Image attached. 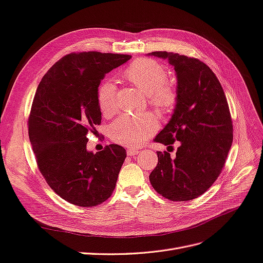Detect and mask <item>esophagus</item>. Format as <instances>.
Segmentation results:
<instances>
[{
	"mask_svg": "<svg viewBox=\"0 0 263 263\" xmlns=\"http://www.w3.org/2000/svg\"><path fill=\"white\" fill-rule=\"evenodd\" d=\"M127 155H137L140 153V149L136 148V147H129L126 149Z\"/></svg>",
	"mask_w": 263,
	"mask_h": 263,
	"instance_id": "obj_1",
	"label": "esophagus"
}]
</instances>
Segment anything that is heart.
Segmentation results:
<instances>
[{
  "instance_id": "1",
  "label": "heart",
  "mask_w": 263,
  "mask_h": 263,
  "mask_svg": "<svg viewBox=\"0 0 263 263\" xmlns=\"http://www.w3.org/2000/svg\"><path fill=\"white\" fill-rule=\"evenodd\" d=\"M123 78L147 96L148 103L161 112L173 109L176 102V91L167 84L165 67L153 59L141 58L133 62L122 73ZM100 111L110 116L116 111V89L110 81H104L97 91ZM159 122L152 115H122L111 125L112 141L121 145L138 147L142 145L157 129Z\"/></svg>"
}]
</instances>
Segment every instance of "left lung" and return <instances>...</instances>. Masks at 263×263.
Segmentation results:
<instances>
[{"instance_id": "left-lung-1", "label": "left lung", "mask_w": 263, "mask_h": 263, "mask_svg": "<svg viewBox=\"0 0 263 263\" xmlns=\"http://www.w3.org/2000/svg\"><path fill=\"white\" fill-rule=\"evenodd\" d=\"M174 67L176 103L168 123L154 141H179L176 156L156 152L159 162L149 174L153 189L173 201L197 198L221 173L232 143V122L226 96L213 70L196 58L167 51L147 54Z\"/></svg>"}]
</instances>
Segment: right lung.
I'll return each instance as SVG.
<instances>
[{"instance_id": "obj_1", "label": "right lung", "mask_w": 263, "mask_h": 263, "mask_svg": "<svg viewBox=\"0 0 263 263\" xmlns=\"http://www.w3.org/2000/svg\"><path fill=\"white\" fill-rule=\"evenodd\" d=\"M130 55L84 51L52 65L37 87L28 119L29 141L42 175L63 199L80 207L102 204L114 192L125 149L110 144L87 149L101 111L97 91L104 74Z\"/></svg>"}]
</instances>
